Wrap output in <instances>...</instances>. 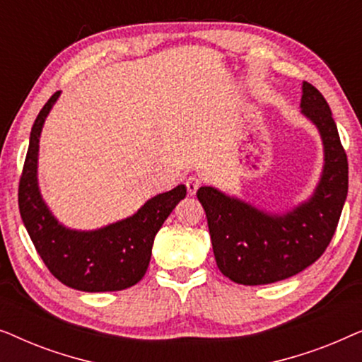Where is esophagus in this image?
<instances>
[{
    "instance_id": "1",
    "label": "esophagus",
    "mask_w": 362,
    "mask_h": 362,
    "mask_svg": "<svg viewBox=\"0 0 362 362\" xmlns=\"http://www.w3.org/2000/svg\"><path fill=\"white\" fill-rule=\"evenodd\" d=\"M201 185H202V180L196 175H191L186 180V187H187V192H189V194H196V191L199 189Z\"/></svg>"
}]
</instances>
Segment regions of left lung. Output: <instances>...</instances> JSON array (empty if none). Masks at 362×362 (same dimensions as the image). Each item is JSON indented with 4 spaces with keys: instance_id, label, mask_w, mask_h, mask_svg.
I'll list each match as a JSON object with an SVG mask.
<instances>
[{
    "instance_id": "left-lung-1",
    "label": "left lung",
    "mask_w": 362,
    "mask_h": 362,
    "mask_svg": "<svg viewBox=\"0 0 362 362\" xmlns=\"http://www.w3.org/2000/svg\"><path fill=\"white\" fill-rule=\"evenodd\" d=\"M301 113L318 128L325 148L323 175L313 196L285 214H269L247 202L202 186L217 267L240 285H267L290 279L323 255L338 227L348 196V156L328 102L303 82Z\"/></svg>"
}]
</instances>
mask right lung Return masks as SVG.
<instances>
[{
	"label": "right lung",
	"instance_id": "1",
	"mask_svg": "<svg viewBox=\"0 0 362 362\" xmlns=\"http://www.w3.org/2000/svg\"><path fill=\"white\" fill-rule=\"evenodd\" d=\"M59 95L61 92L54 93L41 108L29 136L18 191L24 227L39 257L61 284L81 291L130 288L146 274L156 232L177 202L186 197V186L180 185L151 197L136 214L102 229L72 230L59 224L37 186L39 136Z\"/></svg>",
	"mask_w": 362,
	"mask_h": 362
}]
</instances>
